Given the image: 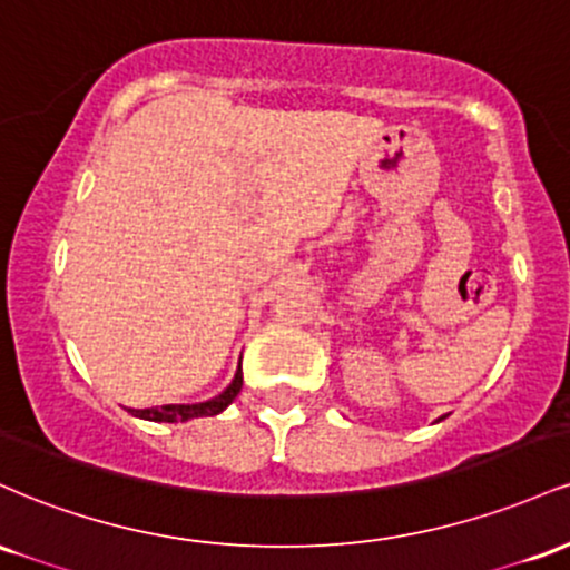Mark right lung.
Listing matches in <instances>:
<instances>
[{
    "mask_svg": "<svg viewBox=\"0 0 570 570\" xmlns=\"http://www.w3.org/2000/svg\"><path fill=\"white\" fill-rule=\"evenodd\" d=\"M240 385H244V372H240V362L238 370H235L230 385L217 396L206 399V402H195V404H160V407H147V410H130V415L141 417V421H155V423H187L193 417H208V415H219L222 410H227L233 404V399L240 394Z\"/></svg>",
    "mask_w": 570,
    "mask_h": 570,
    "instance_id": "right-lung-1",
    "label": "right lung"
}]
</instances>
